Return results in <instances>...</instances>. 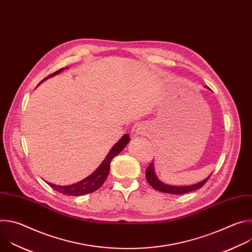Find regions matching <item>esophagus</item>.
Segmentation results:
<instances>
[{
	"label": "esophagus",
	"mask_w": 252,
	"mask_h": 252,
	"mask_svg": "<svg viewBox=\"0 0 252 252\" xmlns=\"http://www.w3.org/2000/svg\"><path fill=\"white\" fill-rule=\"evenodd\" d=\"M130 133H131L132 136L142 135V134L146 133V127H145V126L141 125V124H135L133 126V127L131 128Z\"/></svg>",
	"instance_id": "34e87169"
}]
</instances>
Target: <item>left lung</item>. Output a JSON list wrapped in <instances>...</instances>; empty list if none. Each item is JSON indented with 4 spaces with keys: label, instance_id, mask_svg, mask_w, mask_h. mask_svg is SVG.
<instances>
[{
    "label": "left lung",
    "instance_id": "left-lung-1",
    "mask_svg": "<svg viewBox=\"0 0 252 252\" xmlns=\"http://www.w3.org/2000/svg\"><path fill=\"white\" fill-rule=\"evenodd\" d=\"M208 90H210L207 87ZM146 176H147V181L148 183L157 190L161 191V192H165V193H170V194H184V193H188L193 190H196L200 188H202L205 183L207 182V179L210 177V175L205 178L204 181L193 185V186H189V187H173V186H168L163 184L162 182H160L159 179L158 178V176L155 173V166H154V162H151V164L148 166L147 170H146Z\"/></svg>",
    "mask_w": 252,
    "mask_h": 252
}]
</instances>
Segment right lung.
<instances>
[{
    "instance_id": "right-lung-1",
    "label": "right lung",
    "mask_w": 252,
    "mask_h": 252,
    "mask_svg": "<svg viewBox=\"0 0 252 252\" xmlns=\"http://www.w3.org/2000/svg\"><path fill=\"white\" fill-rule=\"evenodd\" d=\"M63 69V68L57 70L56 73L50 75L45 80L60 74ZM45 80H43V81H45ZM128 141H129V135L125 134L112 148L111 152L109 153V155L106 156V158L103 159V161L100 163V165L91 175H89L87 178L83 179V181H81L75 185H70V186L62 187V186H56L53 184H49V186L52 189H54L55 190L59 191L60 193H63L64 195H69V196H79V195H84V194H88V193H92V192L95 191L106 181V177H107V175H109V172H110V167H111L110 165H111L113 158L115 157H117L126 148Z\"/></svg>"
}]
</instances>
